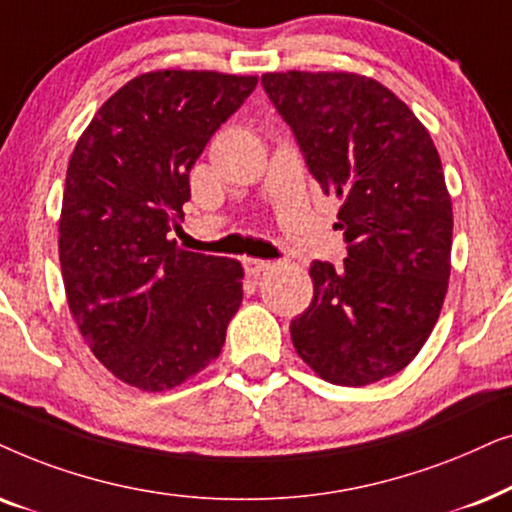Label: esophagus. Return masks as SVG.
Wrapping results in <instances>:
<instances>
[{"label":"esophagus","instance_id":"esophagus-1","mask_svg":"<svg viewBox=\"0 0 512 512\" xmlns=\"http://www.w3.org/2000/svg\"><path fill=\"white\" fill-rule=\"evenodd\" d=\"M243 267H245V274L255 278V276L264 274V271H269V269H271V262H267V260H255V257H245Z\"/></svg>","mask_w":512,"mask_h":512}]
</instances>
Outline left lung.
I'll list each match as a JSON object with an SVG mask.
<instances>
[{
  "mask_svg": "<svg viewBox=\"0 0 512 512\" xmlns=\"http://www.w3.org/2000/svg\"><path fill=\"white\" fill-rule=\"evenodd\" d=\"M264 91L325 194L342 201V267L313 262V299L290 323L320 379L367 386L412 363L431 337L452 271V199L431 133L377 79L267 72Z\"/></svg>",
  "mask_w": 512,
  "mask_h": 512,
  "instance_id": "1",
  "label": "left lung"
}]
</instances>
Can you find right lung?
Here are the masks:
<instances>
[{
  "label": "right lung",
  "mask_w": 512,
  "mask_h": 512,
  "mask_svg": "<svg viewBox=\"0 0 512 512\" xmlns=\"http://www.w3.org/2000/svg\"><path fill=\"white\" fill-rule=\"evenodd\" d=\"M257 77L145 72L102 102L67 166L58 255L81 337L140 391L180 386L220 356L243 267L182 250L189 170Z\"/></svg>",
  "instance_id": "right-lung-1"
}]
</instances>
